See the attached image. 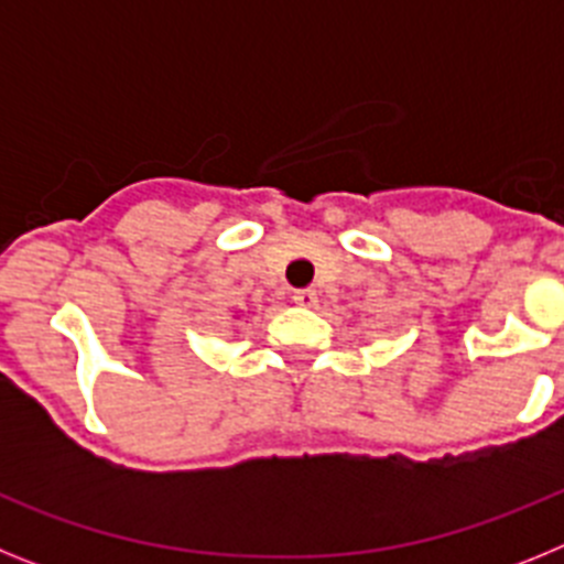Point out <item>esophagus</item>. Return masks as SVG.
<instances>
[{
	"label": "esophagus",
	"mask_w": 564,
	"mask_h": 564,
	"mask_svg": "<svg viewBox=\"0 0 564 564\" xmlns=\"http://www.w3.org/2000/svg\"><path fill=\"white\" fill-rule=\"evenodd\" d=\"M293 302H296L299 307H316L318 296L316 291H311V288H302V291H293Z\"/></svg>",
	"instance_id": "34e87169"
}]
</instances>
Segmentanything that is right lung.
Wrapping results in <instances>:
<instances>
[{"instance_id": "1", "label": "right lung", "mask_w": 564, "mask_h": 564, "mask_svg": "<svg viewBox=\"0 0 564 564\" xmlns=\"http://www.w3.org/2000/svg\"><path fill=\"white\" fill-rule=\"evenodd\" d=\"M234 318H237V316H234Z\"/></svg>"}]
</instances>
